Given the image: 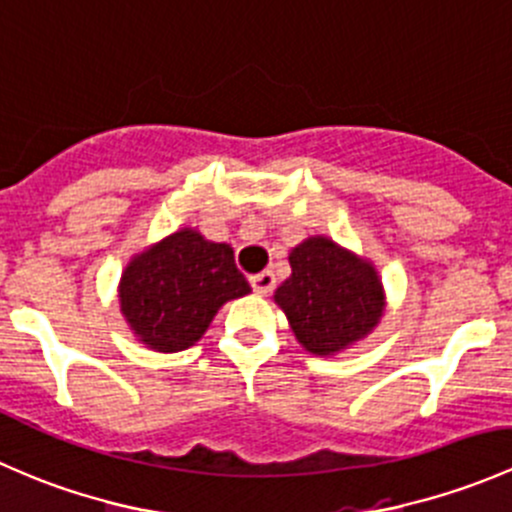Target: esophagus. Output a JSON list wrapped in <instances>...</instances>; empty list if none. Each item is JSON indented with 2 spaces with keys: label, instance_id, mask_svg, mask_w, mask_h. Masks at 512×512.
Segmentation results:
<instances>
[{
  "label": "esophagus",
  "instance_id": "1",
  "mask_svg": "<svg viewBox=\"0 0 512 512\" xmlns=\"http://www.w3.org/2000/svg\"><path fill=\"white\" fill-rule=\"evenodd\" d=\"M250 285L257 294H260V297H265V294H270L272 289H275V275H272L270 270H265L260 272V275L250 277Z\"/></svg>",
  "mask_w": 512,
  "mask_h": 512
}]
</instances>
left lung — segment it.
<instances>
[{
  "label": "left lung",
  "instance_id": "obj_1",
  "mask_svg": "<svg viewBox=\"0 0 512 512\" xmlns=\"http://www.w3.org/2000/svg\"><path fill=\"white\" fill-rule=\"evenodd\" d=\"M292 275L275 302L307 352L334 356L361 342L379 324L386 297L379 272L329 237H307L289 252Z\"/></svg>",
  "mask_w": 512,
  "mask_h": 512
}]
</instances>
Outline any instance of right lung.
I'll list each match as a JSON object with an SVG mask.
<instances>
[{
  "mask_svg": "<svg viewBox=\"0 0 512 512\" xmlns=\"http://www.w3.org/2000/svg\"><path fill=\"white\" fill-rule=\"evenodd\" d=\"M247 292L232 247L183 227L128 262L118 302L138 342L168 354L193 347L218 309Z\"/></svg>",
  "mask_w": 512,
  "mask_h": 512,
  "instance_id": "obj_1",
  "label": "right lung"
}]
</instances>
